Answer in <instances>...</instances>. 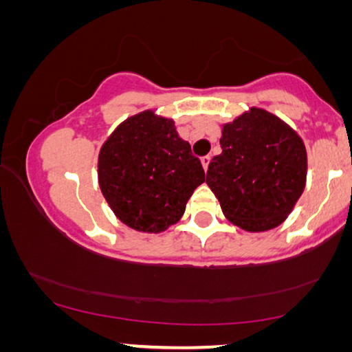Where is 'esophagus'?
<instances>
[{
    "label": "esophagus",
    "instance_id": "esophagus-1",
    "mask_svg": "<svg viewBox=\"0 0 352 352\" xmlns=\"http://www.w3.org/2000/svg\"><path fill=\"white\" fill-rule=\"evenodd\" d=\"M201 162H202V167H204V170H207V169H209V164H210V156H204L201 160Z\"/></svg>",
    "mask_w": 352,
    "mask_h": 352
}]
</instances>
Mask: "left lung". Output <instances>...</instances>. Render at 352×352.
Listing matches in <instances>:
<instances>
[{
    "label": "left lung",
    "mask_w": 352,
    "mask_h": 352,
    "mask_svg": "<svg viewBox=\"0 0 352 352\" xmlns=\"http://www.w3.org/2000/svg\"><path fill=\"white\" fill-rule=\"evenodd\" d=\"M220 145L206 183L226 219L249 232L284 223L306 186L303 138L273 113L252 107L223 124Z\"/></svg>",
    "instance_id": "left-lung-1"
}]
</instances>
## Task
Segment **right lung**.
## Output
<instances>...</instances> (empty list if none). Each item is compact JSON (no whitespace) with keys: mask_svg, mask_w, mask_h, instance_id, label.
<instances>
[{"mask_svg":"<svg viewBox=\"0 0 352 352\" xmlns=\"http://www.w3.org/2000/svg\"><path fill=\"white\" fill-rule=\"evenodd\" d=\"M97 174L113 214L132 230L155 234L180 221L188 199L206 182L199 157L174 120L155 110L129 116L110 133Z\"/></svg>","mask_w":352,"mask_h":352,"instance_id":"right-lung-1","label":"right lung"}]
</instances>
